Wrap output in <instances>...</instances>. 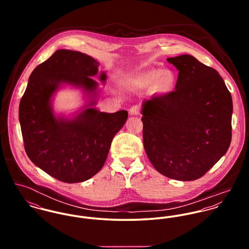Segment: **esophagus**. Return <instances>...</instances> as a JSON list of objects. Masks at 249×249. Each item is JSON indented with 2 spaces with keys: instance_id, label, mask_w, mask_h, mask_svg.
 <instances>
[{
  "instance_id": "1",
  "label": "esophagus",
  "mask_w": 249,
  "mask_h": 249,
  "mask_svg": "<svg viewBox=\"0 0 249 249\" xmlns=\"http://www.w3.org/2000/svg\"><path fill=\"white\" fill-rule=\"evenodd\" d=\"M129 113L131 115H139L140 114V107L138 106H133V107H130Z\"/></svg>"
}]
</instances>
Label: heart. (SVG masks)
<instances>
[{
  "mask_svg": "<svg viewBox=\"0 0 249 249\" xmlns=\"http://www.w3.org/2000/svg\"><path fill=\"white\" fill-rule=\"evenodd\" d=\"M143 81L148 84H154L158 81L159 88L162 91L170 90L176 81L175 74L170 71H150L142 76Z\"/></svg>",
  "mask_w": 249,
  "mask_h": 249,
  "instance_id": "obj_1",
  "label": "heart"
}]
</instances>
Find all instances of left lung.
I'll use <instances>...</instances> for the list:
<instances>
[{
  "label": "left lung",
  "instance_id": "1",
  "mask_svg": "<svg viewBox=\"0 0 249 249\" xmlns=\"http://www.w3.org/2000/svg\"><path fill=\"white\" fill-rule=\"evenodd\" d=\"M167 60L179 71L176 90L143 101V147L158 173L192 181L229 148L232 97L219 73L194 56Z\"/></svg>",
  "mask_w": 249,
  "mask_h": 249
}]
</instances>
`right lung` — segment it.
Returning a JSON list of instances; mask_svg holds the SVG:
<instances>
[{"mask_svg": "<svg viewBox=\"0 0 249 249\" xmlns=\"http://www.w3.org/2000/svg\"><path fill=\"white\" fill-rule=\"evenodd\" d=\"M100 63L71 50H58L32 72L19 106L25 150L32 162L66 183L86 181L104 167L114 136L127 120L126 110L101 112L97 104ZM105 83L107 74L102 71ZM64 84L80 88L89 101L72 118L55 116L51 104Z\"/></svg>", "mask_w": 249, "mask_h": 249, "instance_id": "obj_1", "label": "right lung"}]
</instances>
